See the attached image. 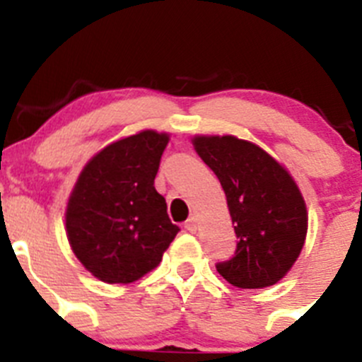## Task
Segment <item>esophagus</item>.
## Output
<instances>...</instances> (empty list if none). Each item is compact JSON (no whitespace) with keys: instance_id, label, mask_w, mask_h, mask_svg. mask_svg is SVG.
I'll use <instances>...</instances> for the list:
<instances>
[{"instance_id":"1","label":"esophagus","mask_w":362,"mask_h":362,"mask_svg":"<svg viewBox=\"0 0 362 362\" xmlns=\"http://www.w3.org/2000/svg\"><path fill=\"white\" fill-rule=\"evenodd\" d=\"M184 228L187 229L189 233H196V229H198V218H196V217H189L187 221H185Z\"/></svg>"}]
</instances>
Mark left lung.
I'll return each instance as SVG.
<instances>
[{
	"instance_id": "1",
	"label": "left lung",
	"mask_w": 362,
	"mask_h": 362,
	"mask_svg": "<svg viewBox=\"0 0 362 362\" xmlns=\"http://www.w3.org/2000/svg\"><path fill=\"white\" fill-rule=\"evenodd\" d=\"M196 152L217 175L235 224V255L217 272L240 289H262L293 268L305 245L306 204L286 168L250 141L196 136Z\"/></svg>"
}]
</instances>
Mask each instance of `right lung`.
I'll return each mask as SVG.
<instances>
[{"label": "right lung", "mask_w": 362, "mask_h": 362, "mask_svg": "<svg viewBox=\"0 0 362 362\" xmlns=\"http://www.w3.org/2000/svg\"><path fill=\"white\" fill-rule=\"evenodd\" d=\"M168 141L166 133L152 129L113 141L76 180L66 208L68 242L101 282L141 279L159 264L180 231L154 187Z\"/></svg>", "instance_id": "obj_1"}]
</instances>
